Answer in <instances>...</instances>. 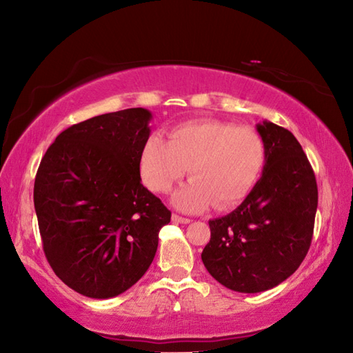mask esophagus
Returning a JSON list of instances; mask_svg holds the SVG:
<instances>
[{
	"label": "esophagus",
	"instance_id": "34e87169",
	"mask_svg": "<svg viewBox=\"0 0 353 353\" xmlns=\"http://www.w3.org/2000/svg\"><path fill=\"white\" fill-rule=\"evenodd\" d=\"M172 221L174 223H182V224H188L191 220L190 219H186V216H181V215H177V214H172Z\"/></svg>",
	"mask_w": 353,
	"mask_h": 353
}]
</instances>
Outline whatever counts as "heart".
I'll return each instance as SVG.
<instances>
[{"instance_id":"b5f03b06","label":"heart","mask_w":353,"mask_h":353,"mask_svg":"<svg viewBox=\"0 0 353 353\" xmlns=\"http://www.w3.org/2000/svg\"><path fill=\"white\" fill-rule=\"evenodd\" d=\"M265 165V144L247 125L205 119L176 127L165 142L152 137L141 154V176L150 190L167 194L182 181L191 182L172 196L176 208L196 212L212 203L228 211L249 196Z\"/></svg>"}]
</instances>
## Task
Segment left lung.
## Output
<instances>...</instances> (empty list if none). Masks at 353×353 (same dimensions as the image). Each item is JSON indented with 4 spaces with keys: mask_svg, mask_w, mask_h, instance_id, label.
<instances>
[{
    "mask_svg": "<svg viewBox=\"0 0 353 353\" xmlns=\"http://www.w3.org/2000/svg\"><path fill=\"white\" fill-rule=\"evenodd\" d=\"M265 144L262 177L235 211L209 220L201 261L215 281L238 292L276 287L310 250L319 191L302 145L270 121L256 125Z\"/></svg>",
    "mask_w": 353,
    "mask_h": 353,
    "instance_id": "1",
    "label": "left lung"
}]
</instances>
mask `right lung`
Segmentation results:
<instances>
[{"label": "right lung", "mask_w": 353, "mask_h": 353, "mask_svg": "<svg viewBox=\"0 0 353 353\" xmlns=\"http://www.w3.org/2000/svg\"><path fill=\"white\" fill-rule=\"evenodd\" d=\"M152 114L133 108L63 130L34 179V209L52 272L92 299L121 294L148 270L171 220L141 183Z\"/></svg>", "instance_id": "1"}]
</instances>
